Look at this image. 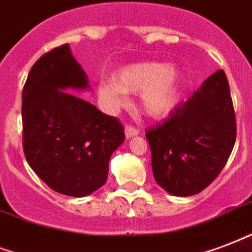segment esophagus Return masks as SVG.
<instances>
[{"mask_svg":"<svg viewBox=\"0 0 252 252\" xmlns=\"http://www.w3.org/2000/svg\"><path fill=\"white\" fill-rule=\"evenodd\" d=\"M140 133V130L133 126H126V136L129 139V137H133V136H137Z\"/></svg>","mask_w":252,"mask_h":252,"instance_id":"1","label":"esophagus"}]
</instances>
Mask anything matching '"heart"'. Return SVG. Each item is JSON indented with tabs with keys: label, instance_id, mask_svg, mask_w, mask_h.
Returning a JSON list of instances; mask_svg holds the SVG:
<instances>
[{
	"label": "heart",
	"instance_id": "obj_1",
	"mask_svg": "<svg viewBox=\"0 0 252 252\" xmlns=\"http://www.w3.org/2000/svg\"><path fill=\"white\" fill-rule=\"evenodd\" d=\"M180 72L176 67L160 62H139L123 67L113 79L99 86V95L109 108L126 101V92L139 94L140 107L151 118L168 115L177 103Z\"/></svg>",
	"mask_w": 252,
	"mask_h": 252
}]
</instances>
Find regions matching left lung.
I'll list each match as a JSON object with an SVG mask.
<instances>
[{"label": "left lung", "instance_id": "obj_1", "mask_svg": "<svg viewBox=\"0 0 252 252\" xmlns=\"http://www.w3.org/2000/svg\"><path fill=\"white\" fill-rule=\"evenodd\" d=\"M158 185L177 197L194 195L214 181L231 155L237 120L223 70L145 132Z\"/></svg>", "mask_w": 252, "mask_h": 252}]
</instances>
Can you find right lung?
<instances>
[{
    "mask_svg": "<svg viewBox=\"0 0 252 252\" xmlns=\"http://www.w3.org/2000/svg\"><path fill=\"white\" fill-rule=\"evenodd\" d=\"M88 87L68 45L43 54L22 91V145L36 176L54 191L86 197L104 185L111 155L126 140L118 118L64 88Z\"/></svg>",
    "mask_w": 252,
    "mask_h": 252,
    "instance_id": "right-lung-1",
    "label": "right lung"
}]
</instances>
